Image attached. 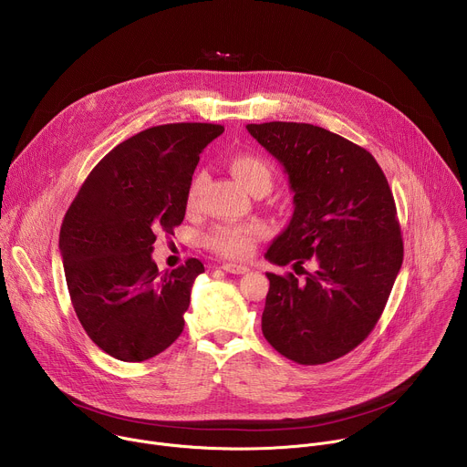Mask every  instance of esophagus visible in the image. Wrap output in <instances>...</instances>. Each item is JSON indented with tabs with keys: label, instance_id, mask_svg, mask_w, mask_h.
Instances as JSON below:
<instances>
[{
	"label": "esophagus",
	"instance_id": "esophagus-1",
	"mask_svg": "<svg viewBox=\"0 0 467 467\" xmlns=\"http://www.w3.org/2000/svg\"><path fill=\"white\" fill-rule=\"evenodd\" d=\"M222 268L227 272V274H234V275H244V274H247L249 272V268L247 265H244V264H234V262H225Z\"/></svg>",
	"mask_w": 467,
	"mask_h": 467
}]
</instances>
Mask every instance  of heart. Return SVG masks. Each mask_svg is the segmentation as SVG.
<instances>
[{
	"mask_svg": "<svg viewBox=\"0 0 467 467\" xmlns=\"http://www.w3.org/2000/svg\"><path fill=\"white\" fill-rule=\"evenodd\" d=\"M229 168L233 175L238 179V182L245 186L249 192L256 186L270 188L272 184L270 164L256 155L238 153L229 161ZM202 184H203V173H197L186 190L188 209L195 207ZM268 234H270V227L262 220L220 223V225H214L205 234V247L225 258H245L254 251L256 244Z\"/></svg>",
	"mask_w": 467,
	"mask_h": 467,
	"instance_id": "obj_1",
	"label": "heart"
}]
</instances>
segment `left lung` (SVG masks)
Here are the masks:
<instances>
[{"instance_id": "8db88e82", "label": "left lung", "mask_w": 467, "mask_h": 467, "mask_svg": "<svg viewBox=\"0 0 467 467\" xmlns=\"http://www.w3.org/2000/svg\"><path fill=\"white\" fill-rule=\"evenodd\" d=\"M247 130L285 166L294 190L292 220L265 258L316 264L305 281L268 274L262 335L297 364L332 362L368 338L401 270L393 193L368 150L323 127L268 121Z\"/></svg>"}]
</instances>
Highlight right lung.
<instances>
[{"instance_id":"obj_1","label":"right lung","mask_w":467,"mask_h":467,"mask_svg":"<svg viewBox=\"0 0 467 467\" xmlns=\"http://www.w3.org/2000/svg\"><path fill=\"white\" fill-rule=\"evenodd\" d=\"M222 132L216 123H166L123 140L94 166L62 220L58 249L74 310L90 340L118 360L153 358L184 328L203 264L188 258L161 274L151 251L159 233L182 223L199 153Z\"/></svg>"}]
</instances>
